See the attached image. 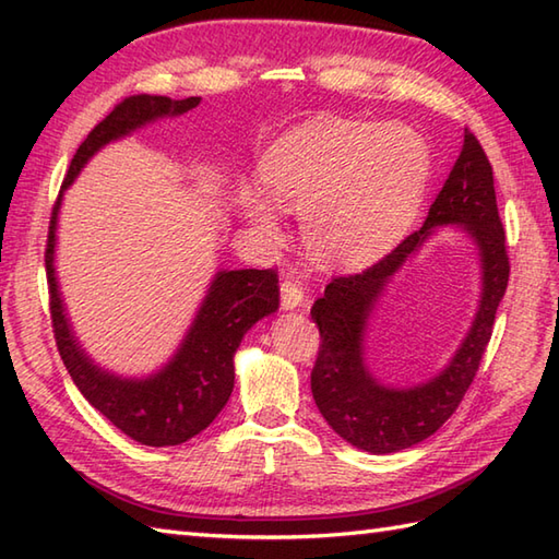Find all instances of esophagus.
Returning a JSON list of instances; mask_svg holds the SVG:
<instances>
[{"label":"esophagus","mask_w":559,"mask_h":559,"mask_svg":"<svg viewBox=\"0 0 559 559\" xmlns=\"http://www.w3.org/2000/svg\"><path fill=\"white\" fill-rule=\"evenodd\" d=\"M305 300V288L298 278H283L281 283V305L283 310H295V307H300Z\"/></svg>","instance_id":"1"}]
</instances>
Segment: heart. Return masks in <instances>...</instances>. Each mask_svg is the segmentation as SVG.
<instances>
[{
    "mask_svg": "<svg viewBox=\"0 0 559 559\" xmlns=\"http://www.w3.org/2000/svg\"><path fill=\"white\" fill-rule=\"evenodd\" d=\"M430 170V148L411 127L319 117L273 141L259 163L267 194L242 187L240 209L266 235L278 228L276 204L300 211L312 254L358 269L406 235Z\"/></svg>",
    "mask_w": 559,
    "mask_h": 559,
    "instance_id": "obj_1",
    "label": "heart"
}]
</instances>
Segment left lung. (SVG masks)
<instances>
[{
    "label": "left lung",
    "instance_id": "left-lung-1",
    "mask_svg": "<svg viewBox=\"0 0 559 559\" xmlns=\"http://www.w3.org/2000/svg\"><path fill=\"white\" fill-rule=\"evenodd\" d=\"M463 224L481 247L484 300L472 334L457 358L432 383L413 390L377 385L361 362V329L383 283L397 270L437 224ZM504 228L497 211L492 165L471 129L463 132V148L437 194L420 230L411 233L377 264L360 273L334 276L312 307L319 326V353L312 367V396L319 413L353 447L391 454L435 435L476 379L492 336L497 307L509 281Z\"/></svg>",
    "mask_w": 559,
    "mask_h": 559
}]
</instances>
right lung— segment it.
<instances>
[{"label":"right lung","mask_w":559,"mask_h":559,"mask_svg":"<svg viewBox=\"0 0 559 559\" xmlns=\"http://www.w3.org/2000/svg\"><path fill=\"white\" fill-rule=\"evenodd\" d=\"M199 105V98L173 100L165 96H129L112 112L91 129L76 156L71 158L62 189L71 185L93 153L112 139H120L132 129L163 115H182ZM57 197L50 216L45 245V273L50 288V319L69 377L93 408L100 411L117 430L146 447H175L192 439L216 420L230 399L235 367L233 353L240 346L247 329L261 317L278 310V273L276 269H240L221 271L194 319L192 329L177 350L173 362L151 379H120L98 370L74 341L57 293L52 254Z\"/></svg>","instance_id":"add662e5"}]
</instances>
